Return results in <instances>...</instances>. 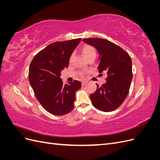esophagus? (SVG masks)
<instances>
[{
  "mask_svg": "<svg viewBox=\"0 0 160 160\" xmlns=\"http://www.w3.org/2000/svg\"><path fill=\"white\" fill-rule=\"evenodd\" d=\"M86 83H87V82H86V81H83L81 82V85H83H83H85Z\"/></svg>",
  "mask_w": 160,
  "mask_h": 160,
  "instance_id": "1",
  "label": "esophagus"
}]
</instances>
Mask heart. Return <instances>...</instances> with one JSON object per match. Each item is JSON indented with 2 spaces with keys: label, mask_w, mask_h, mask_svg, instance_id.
Returning a JSON list of instances; mask_svg holds the SVG:
<instances>
[{
  "label": "heart",
  "mask_w": 160,
  "mask_h": 160,
  "mask_svg": "<svg viewBox=\"0 0 160 160\" xmlns=\"http://www.w3.org/2000/svg\"><path fill=\"white\" fill-rule=\"evenodd\" d=\"M82 52H83V55L84 57L86 58L87 59H88L89 58L93 57V56H96V50L95 48L89 45H85L83 47H82ZM72 57H71V59ZM84 74V72H80V75L82 76Z\"/></svg>",
  "instance_id": "1"
}]
</instances>
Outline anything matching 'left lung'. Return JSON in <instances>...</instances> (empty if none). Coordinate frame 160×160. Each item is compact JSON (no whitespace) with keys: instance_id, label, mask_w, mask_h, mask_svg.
I'll use <instances>...</instances> for the list:
<instances>
[{"instance_id":"1","label":"left lung","mask_w":160,"mask_h":160,"mask_svg":"<svg viewBox=\"0 0 160 160\" xmlns=\"http://www.w3.org/2000/svg\"><path fill=\"white\" fill-rule=\"evenodd\" d=\"M83 41L96 48L100 57L99 72L107 75L105 83L97 84L94 93L90 95L94 107L105 112L118 109L129 93L132 82V63L128 53L108 40L99 38H84Z\"/></svg>"}]
</instances>
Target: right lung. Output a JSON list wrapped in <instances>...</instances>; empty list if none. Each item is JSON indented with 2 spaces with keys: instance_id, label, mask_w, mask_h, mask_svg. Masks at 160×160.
<instances>
[{
  "instance_id": "1",
  "label": "right lung",
  "mask_w": 160,
  "mask_h": 160,
  "mask_svg": "<svg viewBox=\"0 0 160 160\" xmlns=\"http://www.w3.org/2000/svg\"><path fill=\"white\" fill-rule=\"evenodd\" d=\"M81 38L51 43L32 59L28 79L38 102L55 115L69 113L74 108L75 92L81 88L79 81L64 84L61 72L69 66L71 55Z\"/></svg>"
}]
</instances>
